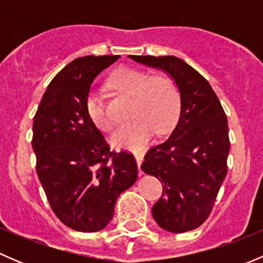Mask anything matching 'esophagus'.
Masks as SVG:
<instances>
[{
    "instance_id": "esophagus-1",
    "label": "esophagus",
    "mask_w": 263,
    "mask_h": 263,
    "mask_svg": "<svg viewBox=\"0 0 263 263\" xmlns=\"http://www.w3.org/2000/svg\"><path fill=\"white\" fill-rule=\"evenodd\" d=\"M134 155H135V158H136L137 165H139V168H140V165H141L142 160H144L145 150H141V148H140V150H134ZM141 173H142V172H141Z\"/></svg>"
}]
</instances>
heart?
Masks as SVG:
<instances>
[{
	"instance_id": "1",
	"label": "heart",
	"mask_w": 263,
	"mask_h": 263,
	"mask_svg": "<svg viewBox=\"0 0 263 263\" xmlns=\"http://www.w3.org/2000/svg\"><path fill=\"white\" fill-rule=\"evenodd\" d=\"M108 84L116 91L132 97L131 117L112 135V144L122 148H140L146 145L154 131L164 132L177 121L181 108V94L176 81L166 73H153L134 67H119L109 76ZM86 113L100 131L112 129L113 121L108 116L99 92L87 94Z\"/></svg>"
}]
</instances>
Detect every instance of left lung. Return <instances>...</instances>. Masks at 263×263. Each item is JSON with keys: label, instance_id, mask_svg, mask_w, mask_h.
Returning a JSON list of instances; mask_svg holds the SVG:
<instances>
[{"label": "left lung", "instance_id": "8db88e82", "mask_svg": "<svg viewBox=\"0 0 263 263\" xmlns=\"http://www.w3.org/2000/svg\"><path fill=\"white\" fill-rule=\"evenodd\" d=\"M165 71L181 92V115L168 140L150 147L141 169L163 183L153 216L164 230L184 233L208 219L228 172V119L202 75L174 55H129Z\"/></svg>", "mask_w": 263, "mask_h": 263}]
</instances>
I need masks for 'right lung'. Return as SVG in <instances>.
Returning <instances> with one entry per match:
<instances>
[{
  "label": "right lung",
  "instance_id": "obj_1",
  "mask_svg": "<svg viewBox=\"0 0 263 263\" xmlns=\"http://www.w3.org/2000/svg\"><path fill=\"white\" fill-rule=\"evenodd\" d=\"M119 55H85L54 76L33 122L36 174L55 216L78 232L109 224L118 196L137 179L128 151H110L86 113L94 79Z\"/></svg>",
  "mask_w": 263,
  "mask_h": 263
}]
</instances>
